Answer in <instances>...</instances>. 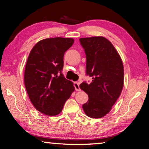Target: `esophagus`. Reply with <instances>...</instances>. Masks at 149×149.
Returning a JSON list of instances; mask_svg holds the SVG:
<instances>
[{
    "mask_svg": "<svg viewBox=\"0 0 149 149\" xmlns=\"http://www.w3.org/2000/svg\"><path fill=\"white\" fill-rule=\"evenodd\" d=\"M74 86L75 87V89L77 91H81L80 88H79V82H74Z\"/></svg>",
    "mask_w": 149,
    "mask_h": 149,
    "instance_id": "34e87169",
    "label": "esophagus"
}]
</instances>
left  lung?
Here are the masks:
<instances>
[{"mask_svg":"<svg viewBox=\"0 0 149 149\" xmlns=\"http://www.w3.org/2000/svg\"><path fill=\"white\" fill-rule=\"evenodd\" d=\"M86 54V75L90 84L84 81L80 89L89 96L83 104L87 116L100 118L110 112L122 93L123 65L119 54L111 42L103 37L79 39Z\"/></svg>","mask_w":149,"mask_h":149,"instance_id":"8db88e82","label":"left lung"}]
</instances>
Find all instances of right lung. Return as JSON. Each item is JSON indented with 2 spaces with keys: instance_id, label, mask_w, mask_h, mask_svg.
<instances>
[{
  "instance_id": "add662e5",
  "label": "right lung",
  "mask_w": 149,
  "mask_h": 149,
  "mask_svg": "<svg viewBox=\"0 0 149 149\" xmlns=\"http://www.w3.org/2000/svg\"><path fill=\"white\" fill-rule=\"evenodd\" d=\"M72 38L54 37L39 41L30 52L24 73V84L33 105L47 116L60 114L75 88L62 71L65 52Z\"/></svg>"
}]
</instances>
